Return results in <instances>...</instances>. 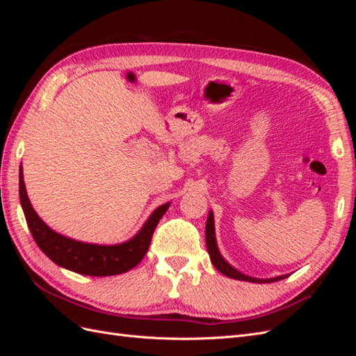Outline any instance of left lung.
I'll list each match as a JSON object with an SVG mask.
<instances>
[{
    "label": "left lung",
    "mask_w": 356,
    "mask_h": 356,
    "mask_svg": "<svg viewBox=\"0 0 356 356\" xmlns=\"http://www.w3.org/2000/svg\"><path fill=\"white\" fill-rule=\"evenodd\" d=\"M204 234H207V250L209 254V258L212 264L215 266V268L222 275H225L227 277L232 279H238V281H246V282H254V284H270V282H276L281 281V279H285L286 275L282 276H275L270 279H258V277H252L248 276L242 272H239L238 268H234L230 263L225 261V258L221 255L218 245H217V238H215V225H213V212L209 211L208 213V220H207V227H204Z\"/></svg>",
    "instance_id": "8db88e82"
}]
</instances>
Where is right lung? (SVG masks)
<instances>
[{
    "label": "right lung",
    "instance_id": "right-lung-1",
    "mask_svg": "<svg viewBox=\"0 0 356 356\" xmlns=\"http://www.w3.org/2000/svg\"><path fill=\"white\" fill-rule=\"evenodd\" d=\"M19 197L20 204L26 218L32 238L53 263L67 268V270L86 275V276H114L124 272L141 263L148 251L153 233L160 218L163 217L170 203L160 204L148 220L144 222L134 238L115 245L88 243L67 238L42 221L29 202L25 181L24 168L19 169Z\"/></svg>",
    "mask_w": 356,
    "mask_h": 356
}]
</instances>
